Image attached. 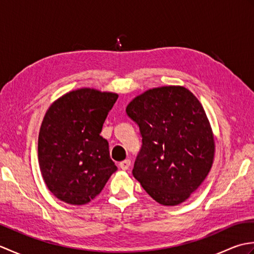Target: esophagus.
I'll list each match as a JSON object with an SVG mask.
<instances>
[{
  "mask_svg": "<svg viewBox=\"0 0 254 254\" xmlns=\"http://www.w3.org/2000/svg\"><path fill=\"white\" fill-rule=\"evenodd\" d=\"M119 166H120V168L122 170H127L128 167L131 166V160L130 159H124L122 160L120 164H119Z\"/></svg>",
  "mask_w": 254,
  "mask_h": 254,
  "instance_id": "1",
  "label": "esophagus"
}]
</instances>
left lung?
<instances>
[{"label": "left lung", "instance_id": "1", "mask_svg": "<svg viewBox=\"0 0 254 254\" xmlns=\"http://www.w3.org/2000/svg\"><path fill=\"white\" fill-rule=\"evenodd\" d=\"M142 135L132 174L150 196L174 206L201 186L215 142L201 102L182 86L148 89L127 107Z\"/></svg>", "mask_w": 254, "mask_h": 254}]
</instances>
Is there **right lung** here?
I'll list each match as a JSON object with an SVG mask.
<instances>
[{"instance_id": "add662e5", "label": "right lung", "mask_w": 254, "mask_h": 254, "mask_svg": "<svg viewBox=\"0 0 254 254\" xmlns=\"http://www.w3.org/2000/svg\"><path fill=\"white\" fill-rule=\"evenodd\" d=\"M118 95L80 88L48 109L38 137V160L48 189L61 201L83 205L95 198L117 170L100 135Z\"/></svg>"}]
</instances>
